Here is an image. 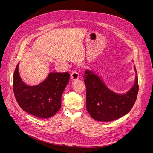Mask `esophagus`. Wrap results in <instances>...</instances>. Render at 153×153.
Instances as JSON below:
<instances>
[{
  "mask_svg": "<svg viewBox=\"0 0 153 153\" xmlns=\"http://www.w3.org/2000/svg\"><path fill=\"white\" fill-rule=\"evenodd\" d=\"M79 78V74L77 72H76V71L71 72V79L72 80H75L78 79Z\"/></svg>",
  "mask_w": 153,
  "mask_h": 153,
  "instance_id": "1",
  "label": "esophagus"
}]
</instances>
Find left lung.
<instances>
[{
	"instance_id": "8db88e82",
	"label": "left lung",
	"mask_w": 153,
	"mask_h": 153,
	"mask_svg": "<svg viewBox=\"0 0 153 153\" xmlns=\"http://www.w3.org/2000/svg\"><path fill=\"white\" fill-rule=\"evenodd\" d=\"M135 84L126 94H118L108 89L94 72L86 70L84 76L86 85L87 109L90 116L100 121H111L126 115L132 109L138 91L135 67Z\"/></svg>"
}]
</instances>
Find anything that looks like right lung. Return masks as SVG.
I'll return each mask as SVG.
<instances>
[{"instance_id": "right-lung-1", "label": "right lung", "mask_w": 153, "mask_h": 153, "mask_svg": "<svg viewBox=\"0 0 153 153\" xmlns=\"http://www.w3.org/2000/svg\"><path fill=\"white\" fill-rule=\"evenodd\" d=\"M17 65L13 74V91L19 105L25 112L41 118H48L61 107L62 93L69 82V74L50 73L36 86H29L22 80Z\"/></svg>"}]
</instances>
